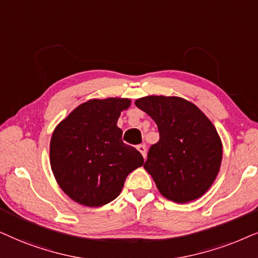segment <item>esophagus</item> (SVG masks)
Returning a JSON list of instances; mask_svg holds the SVG:
<instances>
[{
  "label": "esophagus",
  "instance_id": "obj_1",
  "mask_svg": "<svg viewBox=\"0 0 258 258\" xmlns=\"http://www.w3.org/2000/svg\"><path fill=\"white\" fill-rule=\"evenodd\" d=\"M137 150H138L139 152L142 153L144 159H145V158H146V146L145 145H138V146H137Z\"/></svg>",
  "mask_w": 258,
  "mask_h": 258
}]
</instances>
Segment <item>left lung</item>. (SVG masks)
Segmentation results:
<instances>
[{
  "mask_svg": "<svg viewBox=\"0 0 258 258\" xmlns=\"http://www.w3.org/2000/svg\"><path fill=\"white\" fill-rule=\"evenodd\" d=\"M135 104L159 131V142L150 147L144 169L160 194L180 204L202 197L214 184L222 163V142L214 123L179 97L149 95Z\"/></svg>",
  "mask_w": 258,
  "mask_h": 258,
  "instance_id": "left-lung-1",
  "label": "left lung"
}]
</instances>
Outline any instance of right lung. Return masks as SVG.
I'll use <instances>...</instances> for the list:
<instances>
[{"label": "right lung", "instance_id": "obj_1", "mask_svg": "<svg viewBox=\"0 0 258 258\" xmlns=\"http://www.w3.org/2000/svg\"><path fill=\"white\" fill-rule=\"evenodd\" d=\"M130 106L125 98L92 99L55 127L50 167L59 186L77 203L89 208L109 203L120 195L126 177L144 164L139 151L123 144L116 126Z\"/></svg>", "mask_w": 258, "mask_h": 258}]
</instances>
